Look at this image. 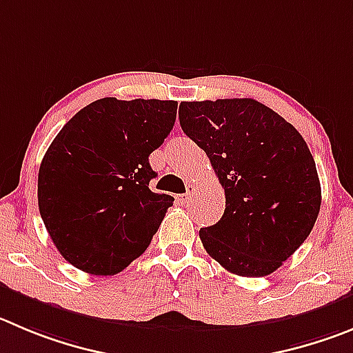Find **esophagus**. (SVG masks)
Instances as JSON below:
<instances>
[{"label": "esophagus", "mask_w": 353, "mask_h": 353, "mask_svg": "<svg viewBox=\"0 0 353 353\" xmlns=\"http://www.w3.org/2000/svg\"><path fill=\"white\" fill-rule=\"evenodd\" d=\"M193 195H195V188L193 186H188V192L186 193H183V195H177L176 196V200L179 203H190L192 202V199H193Z\"/></svg>", "instance_id": "34e87169"}]
</instances>
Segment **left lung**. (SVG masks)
Returning <instances> with one entry per match:
<instances>
[{
    "mask_svg": "<svg viewBox=\"0 0 353 353\" xmlns=\"http://www.w3.org/2000/svg\"><path fill=\"white\" fill-rule=\"evenodd\" d=\"M179 123L225 188V214L200 230L207 254L240 276L281 268L321 210L317 167L301 134L254 99L183 102Z\"/></svg>",
    "mask_w": 353,
    "mask_h": 353,
    "instance_id": "left-lung-1",
    "label": "left lung"
}]
</instances>
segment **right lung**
Segmentation results:
<instances>
[{"mask_svg":"<svg viewBox=\"0 0 353 353\" xmlns=\"http://www.w3.org/2000/svg\"><path fill=\"white\" fill-rule=\"evenodd\" d=\"M177 102L104 97L52 141L38 174V205L65 261L114 275L139 258L174 199L153 193L150 154L176 121Z\"/></svg>","mask_w":353,"mask_h":353,"instance_id":"right-lung-1","label":"right lung"}]
</instances>
